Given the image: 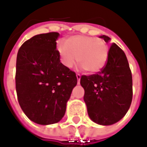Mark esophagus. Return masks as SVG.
Returning <instances> with one entry per match:
<instances>
[{"mask_svg":"<svg viewBox=\"0 0 147 147\" xmlns=\"http://www.w3.org/2000/svg\"><path fill=\"white\" fill-rule=\"evenodd\" d=\"M76 77H77V79H78V83H79V82H80V79H81V75H80V74H77Z\"/></svg>","mask_w":147,"mask_h":147,"instance_id":"34e87169","label":"esophagus"}]
</instances>
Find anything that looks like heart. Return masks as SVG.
<instances>
[{
  "label": "heart",
  "instance_id": "heart-1",
  "mask_svg": "<svg viewBox=\"0 0 147 147\" xmlns=\"http://www.w3.org/2000/svg\"><path fill=\"white\" fill-rule=\"evenodd\" d=\"M57 51L61 63L72 68L77 59L80 68L89 74H95L105 67L109 56V49L104 40L85 35L70 37L66 42H59Z\"/></svg>",
  "mask_w": 147,
  "mask_h": 147
}]
</instances>
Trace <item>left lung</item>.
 <instances>
[{
    "label": "left lung",
    "instance_id": "left-lung-1",
    "mask_svg": "<svg viewBox=\"0 0 147 147\" xmlns=\"http://www.w3.org/2000/svg\"><path fill=\"white\" fill-rule=\"evenodd\" d=\"M105 42L110 38L102 35ZM84 101L88 115L100 125H111L126 115L133 99V78L125 53L115 43L110 46L105 67L96 74L82 75Z\"/></svg>",
    "mask_w": 147,
    "mask_h": 147
}]
</instances>
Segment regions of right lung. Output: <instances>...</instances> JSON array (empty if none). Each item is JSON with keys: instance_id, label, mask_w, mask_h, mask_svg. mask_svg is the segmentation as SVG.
Segmentation results:
<instances>
[{"instance_id": "obj_1", "label": "right lung", "mask_w": 147, "mask_h": 147, "mask_svg": "<svg viewBox=\"0 0 147 147\" xmlns=\"http://www.w3.org/2000/svg\"><path fill=\"white\" fill-rule=\"evenodd\" d=\"M58 32L38 34L24 43L16 59L15 87L20 107L32 122L48 125L64 117L77 85L76 74L60 62Z\"/></svg>"}]
</instances>
